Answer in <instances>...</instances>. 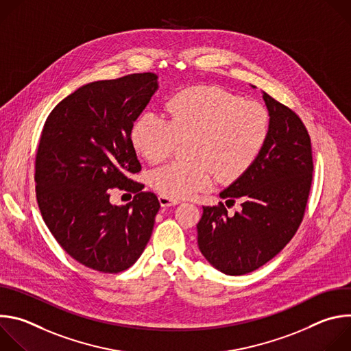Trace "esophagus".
<instances>
[{
  "instance_id": "34e87169",
  "label": "esophagus",
  "mask_w": 351,
  "mask_h": 351,
  "mask_svg": "<svg viewBox=\"0 0 351 351\" xmlns=\"http://www.w3.org/2000/svg\"><path fill=\"white\" fill-rule=\"evenodd\" d=\"M158 199H160L161 207H172V206H176V204L180 203V202H178V199H172V198H168L165 195H160Z\"/></svg>"
}]
</instances>
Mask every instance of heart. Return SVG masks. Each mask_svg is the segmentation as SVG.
<instances>
[{
  "label": "heart",
  "instance_id": "b5f03b06",
  "mask_svg": "<svg viewBox=\"0 0 351 351\" xmlns=\"http://www.w3.org/2000/svg\"><path fill=\"white\" fill-rule=\"evenodd\" d=\"M165 115L143 112L130 129V141L144 160L157 164L172 154L178 141L190 140V161L162 165L149 175L153 189L172 199L210 187L215 175L225 183L239 179L261 154L271 130L267 107L211 86L172 94Z\"/></svg>",
  "mask_w": 351,
  "mask_h": 351
}]
</instances>
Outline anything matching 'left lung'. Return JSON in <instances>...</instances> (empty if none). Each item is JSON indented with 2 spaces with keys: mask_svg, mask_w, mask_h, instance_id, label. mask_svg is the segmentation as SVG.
<instances>
[{
  "mask_svg": "<svg viewBox=\"0 0 351 351\" xmlns=\"http://www.w3.org/2000/svg\"><path fill=\"white\" fill-rule=\"evenodd\" d=\"M254 87V86H253ZM271 115L268 140L256 162L219 195L223 203L203 207L197 243L206 260L226 275L253 272L272 260L303 221L313 182L310 134L289 107L264 93Z\"/></svg>",
  "mask_w": 351,
  "mask_h": 351,
  "instance_id": "left-lung-1",
  "label": "left lung"
}]
</instances>
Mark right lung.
I'll use <instances>...</instances> for the list:
<instances>
[{
  "label": "right lung",
  "instance_id": "1",
  "mask_svg": "<svg viewBox=\"0 0 351 351\" xmlns=\"http://www.w3.org/2000/svg\"><path fill=\"white\" fill-rule=\"evenodd\" d=\"M158 88L152 72L82 86L48 115L36 154V198L45 225L82 265L104 274L132 267L152 237L160 202L141 171L130 129ZM112 188L134 202L112 206Z\"/></svg>",
  "mask_w": 351,
  "mask_h": 351
}]
</instances>
